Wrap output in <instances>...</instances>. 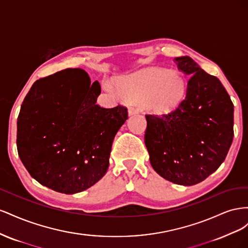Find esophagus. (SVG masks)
<instances>
[{"label":"esophagus","instance_id":"34e87169","mask_svg":"<svg viewBox=\"0 0 248 248\" xmlns=\"http://www.w3.org/2000/svg\"><path fill=\"white\" fill-rule=\"evenodd\" d=\"M137 114H138V109H137L136 108L130 107V108H128V115H129V116H133V115H137Z\"/></svg>","mask_w":248,"mask_h":248}]
</instances>
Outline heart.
Returning a JSON list of instances; mask_svg holds the SVG:
<instances>
[{"label":"heart","mask_w":248,"mask_h":248,"mask_svg":"<svg viewBox=\"0 0 248 248\" xmlns=\"http://www.w3.org/2000/svg\"><path fill=\"white\" fill-rule=\"evenodd\" d=\"M110 91L126 100L141 103L156 116H168L183 102L186 81L177 71L148 67L120 78Z\"/></svg>","instance_id":"heart-1"}]
</instances>
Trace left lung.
Listing matches in <instances>:
<instances>
[{"label": "left lung", "instance_id": "obj_1", "mask_svg": "<svg viewBox=\"0 0 248 248\" xmlns=\"http://www.w3.org/2000/svg\"><path fill=\"white\" fill-rule=\"evenodd\" d=\"M189 77L179 108L146 115L145 144L157 174L179 185L198 184L224 161L234 138V104L220 80L189 57L175 58Z\"/></svg>", "mask_w": 248, "mask_h": 248}]
</instances>
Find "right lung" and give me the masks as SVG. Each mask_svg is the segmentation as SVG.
<instances>
[{
    "label": "right lung",
    "mask_w": 248,
    "mask_h": 248,
    "mask_svg": "<svg viewBox=\"0 0 248 248\" xmlns=\"http://www.w3.org/2000/svg\"><path fill=\"white\" fill-rule=\"evenodd\" d=\"M99 82L79 68L36 80L17 118V151L36 181L66 194L88 189L106 175L127 108L96 104Z\"/></svg>",
    "instance_id": "obj_1"
}]
</instances>
